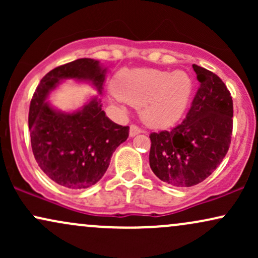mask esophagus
Masks as SVG:
<instances>
[{"instance_id": "1", "label": "esophagus", "mask_w": 258, "mask_h": 258, "mask_svg": "<svg viewBox=\"0 0 258 258\" xmlns=\"http://www.w3.org/2000/svg\"><path fill=\"white\" fill-rule=\"evenodd\" d=\"M143 131H142V128H139V127L137 125H131L130 126V136L131 137H133V136L138 135V133H142Z\"/></svg>"}]
</instances>
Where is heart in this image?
Listing matches in <instances>:
<instances>
[{"mask_svg":"<svg viewBox=\"0 0 258 258\" xmlns=\"http://www.w3.org/2000/svg\"><path fill=\"white\" fill-rule=\"evenodd\" d=\"M114 91L121 99L142 105V116L149 125L166 126L185 111L193 80L182 70H123L115 79Z\"/></svg>","mask_w":258,"mask_h":258,"instance_id":"obj_1","label":"heart"}]
</instances>
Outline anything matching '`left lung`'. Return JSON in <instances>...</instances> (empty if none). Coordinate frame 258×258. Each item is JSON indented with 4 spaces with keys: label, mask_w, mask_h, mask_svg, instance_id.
<instances>
[{
    "label": "left lung",
    "mask_w": 258,
    "mask_h": 258,
    "mask_svg": "<svg viewBox=\"0 0 258 258\" xmlns=\"http://www.w3.org/2000/svg\"><path fill=\"white\" fill-rule=\"evenodd\" d=\"M199 88L185 119L168 131L150 133L149 165L177 188L199 184L224 159L233 131V99L224 82L193 64Z\"/></svg>",
    "instance_id": "left-lung-1"
}]
</instances>
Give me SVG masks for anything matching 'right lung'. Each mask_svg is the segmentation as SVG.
<instances>
[{"instance_id": "1", "label": "right lung", "mask_w": 258, "mask_h": 258, "mask_svg": "<svg viewBox=\"0 0 258 258\" xmlns=\"http://www.w3.org/2000/svg\"><path fill=\"white\" fill-rule=\"evenodd\" d=\"M105 70L98 60L81 58L54 68L40 81L29 109V130L35 160L59 185L84 189L104 176L112 153L128 137V126L112 122L94 97L81 110L61 112L46 98L67 79L91 82L102 93Z\"/></svg>"}]
</instances>
